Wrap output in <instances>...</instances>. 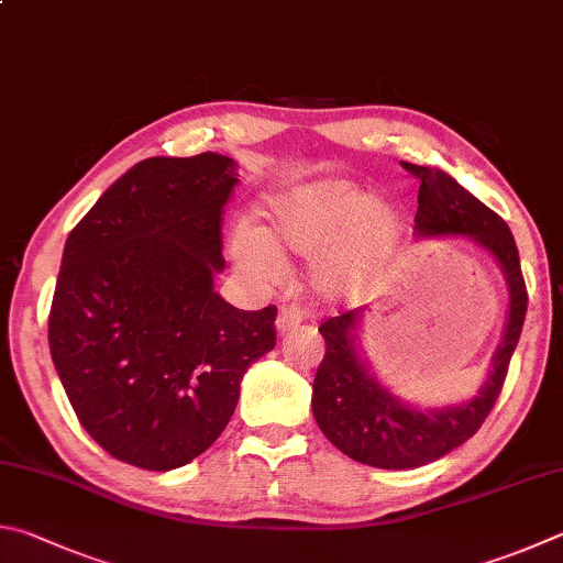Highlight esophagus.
<instances>
[{
    "label": "esophagus",
    "mask_w": 563,
    "mask_h": 563,
    "mask_svg": "<svg viewBox=\"0 0 563 563\" xmlns=\"http://www.w3.org/2000/svg\"><path fill=\"white\" fill-rule=\"evenodd\" d=\"M300 322H302V314L298 308H295V305H285V308H280V312H278V332L280 334L292 332L295 327H300Z\"/></svg>",
    "instance_id": "obj_1"
}]
</instances>
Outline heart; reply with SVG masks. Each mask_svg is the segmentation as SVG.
I'll return each instance as SVG.
<instances>
[{
  "label": "heart",
  "instance_id": "obj_1",
  "mask_svg": "<svg viewBox=\"0 0 563 563\" xmlns=\"http://www.w3.org/2000/svg\"><path fill=\"white\" fill-rule=\"evenodd\" d=\"M261 236L241 233L236 258L243 268L273 278L278 255H324L317 263V288L334 298H356L374 288L401 241V217L391 203L344 179L302 184L265 203Z\"/></svg>",
  "mask_w": 563,
  "mask_h": 563
}]
</instances>
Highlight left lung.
Returning <instances> with one entry per match:
<instances>
[{"label":"left lung","mask_w":563,"mask_h":563,"mask_svg":"<svg viewBox=\"0 0 563 563\" xmlns=\"http://www.w3.org/2000/svg\"><path fill=\"white\" fill-rule=\"evenodd\" d=\"M401 167L421 179L416 211L418 236H470L493 253L507 275L509 317L503 344L495 352L493 372L479 394L463 406L433 411L401 404L366 372L354 350V324L360 310L330 317L320 324L327 350L312 384L314 421L344 455L384 470L433 463L479 431L503 394L529 300L517 243L505 219L445 172L418 167L411 162H401Z\"/></svg>","instance_id":"1"}]
</instances>
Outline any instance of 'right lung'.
<instances>
[{
    "label": "right lung",
    "mask_w": 563,
    "mask_h": 563,
    "mask_svg": "<svg viewBox=\"0 0 563 563\" xmlns=\"http://www.w3.org/2000/svg\"><path fill=\"white\" fill-rule=\"evenodd\" d=\"M236 162L150 157L68 233L48 312L58 379L88 435L142 470H175L217 441L249 366L275 346V305L213 290Z\"/></svg>",
    "instance_id": "1"
}]
</instances>
